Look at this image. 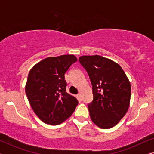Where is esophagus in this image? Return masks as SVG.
I'll return each mask as SVG.
<instances>
[{
	"mask_svg": "<svg viewBox=\"0 0 154 154\" xmlns=\"http://www.w3.org/2000/svg\"><path fill=\"white\" fill-rule=\"evenodd\" d=\"M77 97H78V99H79V100H82V95H81V93H79V94H78Z\"/></svg>",
	"mask_w": 154,
	"mask_h": 154,
	"instance_id": "esophagus-1",
	"label": "esophagus"
}]
</instances>
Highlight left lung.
Returning <instances> with one entry per match:
<instances>
[{
	"instance_id": "1",
	"label": "left lung",
	"mask_w": 154,
	"mask_h": 154,
	"mask_svg": "<svg viewBox=\"0 0 154 154\" xmlns=\"http://www.w3.org/2000/svg\"><path fill=\"white\" fill-rule=\"evenodd\" d=\"M81 63L89 75L93 101L88 105L92 121L99 128L116 125L130 106L131 85L119 64L100 55H83Z\"/></svg>"
}]
</instances>
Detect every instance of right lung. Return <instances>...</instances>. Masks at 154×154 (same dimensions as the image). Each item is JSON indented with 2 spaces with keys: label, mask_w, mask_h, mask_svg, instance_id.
Segmentation results:
<instances>
[{
  "label": "right lung",
  "mask_w": 154,
  "mask_h": 154,
  "mask_svg": "<svg viewBox=\"0 0 154 154\" xmlns=\"http://www.w3.org/2000/svg\"><path fill=\"white\" fill-rule=\"evenodd\" d=\"M75 62L73 54L47 57L29 71L25 92L33 111L43 123L59 125L75 111L79 102L66 92L64 74Z\"/></svg>",
  "instance_id": "add662e5"
}]
</instances>
